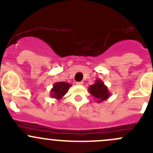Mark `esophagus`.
Here are the masks:
<instances>
[{
  "instance_id": "1",
  "label": "esophagus",
  "mask_w": 153,
  "mask_h": 153,
  "mask_svg": "<svg viewBox=\"0 0 153 153\" xmlns=\"http://www.w3.org/2000/svg\"><path fill=\"white\" fill-rule=\"evenodd\" d=\"M83 84H84V82H83V81H79V82H76L77 85H83Z\"/></svg>"
}]
</instances>
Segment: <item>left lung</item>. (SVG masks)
<instances>
[{"label":"left lung","instance_id":"8db88e82","mask_svg":"<svg viewBox=\"0 0 153 153\" xmlns=\"http://www.w3.org/2000/svg\"><path fill=\"white\" fill-rule=\"evenodd\" d=\"M88 91L95 98L94 99L96 100L97 103L106 101L111 95L107 86L101 79L95 80V84L89 86Z\"/></svg>","mask_w":153,"mask_h":153}]
</instances>
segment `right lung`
<instances>
[{
	"mask_svg": "<svg viewBox=\"0 0 153 153\" xmlns=\"http://www.w3.org/2000/svg\"><path fill=\"white\" fill-rule=\"evenodd\" d=\"M72 84L69 83L64 82V81L55 83L53 84V87L51 89L50 91L51 98H55L57 100L61 99L68 92Z\"/></svg>",
	"mask_w": 153,
	"mask_h": 153,
	"instance_id": "right-lung-1",
	"label": "right lung"
}]
</instances>
